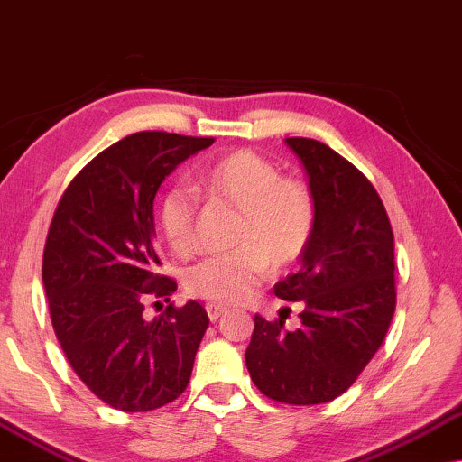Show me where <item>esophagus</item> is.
Segmentation results:
<instances>
[{
	"label": "esophagus",
	"mask_w": 462,
	"mask_h": 462,
	"mask_svg": "<svg viewBox=\"0 0 462 462\" xmlns=\"http://www.w3.org/2000/svg\"><path fill=\"white\" fill-rule=\"evenodd\" d=\"M207 314H209L211 322H217L219 318L228 314V308H224V305H216V303H207Z\"/></svg>",
	"instance_id": "esophagus-1"
}]
</instances>
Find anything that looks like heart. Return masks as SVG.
<instances>
[{"mask_svg":"<svg viewBox=\"0 0 462 462\" xmlns=\"http://www.w3.org/2000/svg\"><path fill=\"white\" fill-rule=\"evenodd\" d=\"M190 190L209 205L236 211L230 255L207 259L186 276L188 293L216 305L243 303L268 272L295 265L314 238L318 203L308 181L281 175L270 159L236 148L194 173ZM171 249L190 257L199 249L197 199L173 188L159 207Z\"/></svg>","mask_w":462,"mask_h":462,"instance_id":"b5f03b06","label":"heart"}]
</instances>
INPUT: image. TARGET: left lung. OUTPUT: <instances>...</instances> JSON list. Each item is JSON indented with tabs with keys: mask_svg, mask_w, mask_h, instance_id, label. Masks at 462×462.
<instances>
[{
	"mask_svg": "<svg viewBox=\"0 0 462 462\" xmlns=\"http://www.w3.org/2000/svg\"><path fill=\"white\" fill-rule=\"evenodd\" d=\"M318 203L301 270L274 293L305 308L297 330L255 316L246 368L270 400L314 406L339 398L385 339L395 311L393 230L385 205L358 167L318 140L287 138Z\"/></svg>",
	"mask_w": 462,
	"mask_h": 462,
	"instance_id": "obj_1",
	"label": "left lung"
}]
</instances>
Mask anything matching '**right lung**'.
Segmentation results:
<instances>
[{"mask_svg":"<svg viewBox=\"0 0 462 462\" xmlns=\"http://www.w3.org/2000/svg\"><path fill=\"white\" fill-rule=\"evenodd\" d=\"M213 142L127 135L70 180L51 217L42 263L51 327L75 374L116 411H154L190 381L209 316L197 301H169L178 284L159 274L152 200L181 161ZM161 298L166 310L148 319L143 303Z\"/></svg>","mask_w":462,"mask_h":462,"instance_id":"1","label":"right lung"}]
</instances>
